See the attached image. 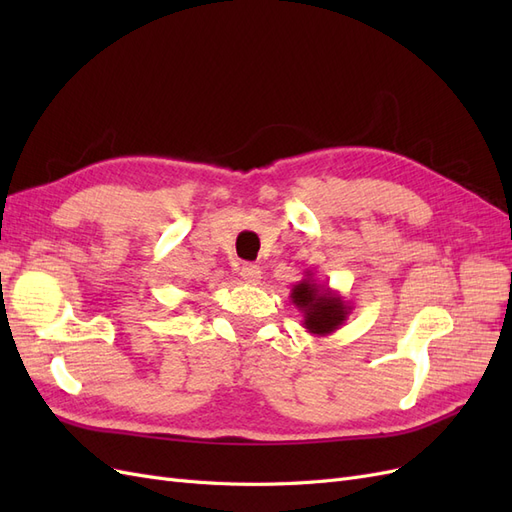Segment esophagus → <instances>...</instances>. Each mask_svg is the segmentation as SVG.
Here are the masks:
<instances>
[{
	"mask_svg": "<svg viewBox=\"0 0 512 512\" xmlns=\"http://www.w3.org/2000/svg\"><path fill=\"white\" fill-rule=\"evenodd\" d=\"M262 271H260V267H256V265H243L241 267V277L243 280L247 282V284H252V286H256L258 282H260V275Z\"/></svg>",
	"mask_w": 512,
	"mask_h": 512,
	"instance_id": "obj_1",
	"label": "esophagus"
}]
</instances>
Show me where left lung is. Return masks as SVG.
I'll use <instances>...</instances> for the list:
<instances>
[{
    "mask_svg": "<svg viewBox=\"0 0 512 512\" xmlns=\"http://www.w3.org/2000/svg\"><path fill=\"white\" fill-rule=\"evenodd\" d=\"M290 301L303 316V329L316 337L342 329L352 312L350 303L344 301L342 294L316 282L314 271H305L303 280L292 286Z\"/></svg>",
    "mask_w": 512,
    "mask_h": 512,
    "instance_id": "left-lung-1",
    "label": "left lung"
}]
</instances>
